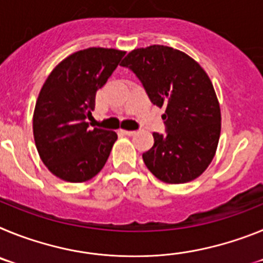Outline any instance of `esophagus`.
I'll list each match as a JSON object with an SVG mask.
<instances>
[{
	"label": "esophagus",
	"instance_id": "obj_1",
	"mask_svg": "<svg viewBox=\"0 0 263 263\" xmlns=\"http://www.w3.org/2000/svg\"><path fill=\"white\" fill-rule=\"evenodd\" d=\"M121 133L124 134V136H134V134H136V132H134V130H124V129H121L120 130Z\"/></svg>",
	"mask_w": 263,
	"mask_h": 263
}]
</instances>
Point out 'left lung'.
<instances>
[{"label":"left lung","instance_id":"8db88e82","mask_svg":"<svg viewBox=\"0 0 263 263\" xmlns=\"http://www.w3.org/2000/svg\"><path fill=\"white\" fill-rule=\"evenodd\" d=\"M121 66L136 73L154 105L166 108L167 134L153 133L154 145L142 155L146 167L170 184L200 176L221 132L220 105L205 71L187 53L160 45L133 50Z\"/></svg>","mask_w":263,"mask_h":263}]
</instances>
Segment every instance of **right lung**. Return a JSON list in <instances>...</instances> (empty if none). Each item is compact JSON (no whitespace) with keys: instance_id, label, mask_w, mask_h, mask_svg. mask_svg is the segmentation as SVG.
Returning <instances> with one entry per match:
<instances>
[{"instance_id":"add662e5","label":"right lung","mask_w":263,"mask_h":263,"mask_svg":"<svg viewBox=\"0 0 263 263\" xmlns=\"http://www.w3.org/2000/svg\"><path fill=\"white\" fill-rule=\"evenodd\" d=\"M125 51L90 47L72 53L52 69L39 92L32 132L42 162L55 176L87 182L101 171L117 133L89 129L96 92L117 68Z\"/></svg>"}]
</instances>
